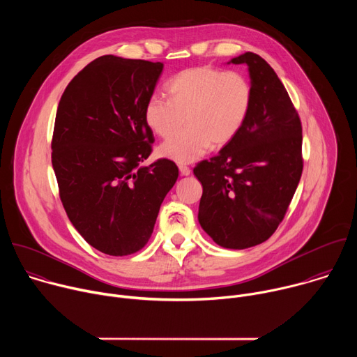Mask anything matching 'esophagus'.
Returning <instances> with one entry per match:
<instances>
[{"mask_svg":"<svg viewBox=\"0 0 357 357\" xmlns=\"http://www.w3.org/2000/svg\"><path fill=\"white\" fill-rule=\"evenodd\" d=\"M179 172H181V175L188 176V175H190V168L186 165H179Z\"/></svg>","mask_w":357,"mask_h":357,"instance_id":"34e87169","label":"esophagus"}]
</instances>
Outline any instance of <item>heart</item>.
I'll return each mask as SVG.
<instances>
[{
	"mask_svg": "<svg viewBox=\"0 0 357 357\" xmlns=\"http://www.w3.org/2000/svg\"><path fill=\"white\" fill-rule=\"evenodd\" d=\"M169 98L148 97L144 106L146 127L160 137L174 134L158 148V154L178 164L200 158L212 145L229 144L243 128L252 105V87L238 72L209 66L181 70L167 83Z\"/></svg>",
	"mask_w": 357,
	"mask_h": 357,
	"instance_id": "heart-1",
	"label": "heart"
}]
</instances>
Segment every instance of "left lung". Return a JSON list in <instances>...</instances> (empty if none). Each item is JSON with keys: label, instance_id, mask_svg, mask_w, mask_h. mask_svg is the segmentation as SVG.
I'll use <instances>...</instances> for the list:
<instances>
[{"label": "left lung", "instance_id": "8db88e82", "mask_svg": "<svg viewBox=\"0 0 357 357\" xmlns=\"http://www.w3.org/2000/svg\"><path fill=\"white\" fill-rule=\"evenodd\" d=\"M229 63L247 65L250 114L238 134L193 174L203 186L199 223L216 244L243 250L261 244L282 222L301 179L302 126L274 69L257 54Z\"/></svg>", "mask_w": 357, "mask_h": 357}]
</instances>
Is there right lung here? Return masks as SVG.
Wrapping results in <instances>:
<instances>
[{
	"label": "right lung",
	"instance_id": "right-lung-1",
	"mask_svg": "<svg viewBox=\"0 0 357 357\" xmlns=\"http://www.w3.org/2000/svg\"><path fill=\"white\" fill-rule=\"evenodd\" d=\"M161 62L100 56L65 89L52 137V167L69 220L109 256H128L149 240L167 193L178 179L174 161L139 167L154 134L144 106Z\"/></svg>",
	"mask_w": 357,
	"mask_h": 357
}]
</instances>
